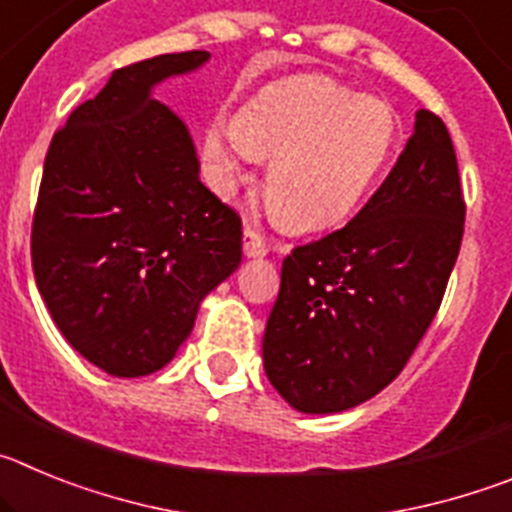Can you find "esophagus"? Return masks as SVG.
<instances>
[{
  "label": "esophagus",
  "mask_w": 512,
  "mask_h": 512,
  "mask_svg": "<svg viewBox=\"0 0 512 512\" xmlns=\"http://www.w3.org/2000/svg\"><path fill=\"white\" fill-rule=\"evenodd\" d=\"M269 248L271 243L266 241V235L261 230L251 228V225L243 228V251H246V256H264V253H269Z\"/></svg>",
  "instance_id": "obj_1"
}]
</instances>
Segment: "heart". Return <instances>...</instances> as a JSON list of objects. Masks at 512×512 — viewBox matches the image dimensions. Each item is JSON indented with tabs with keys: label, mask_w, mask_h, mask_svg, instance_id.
I'll use <instances>...</instances> for the list:
<instances>
[{
	"label": "heart",
	"mask_w": 512,
	"mask_h": 512,
	"mask_svg": "<svg viewBox=\"0 0 512 512\" xmlns=\"http://www.w3.org/2000/svg\"><path fill=\"white\" fill-rule=\"evenodd\" d=\"M397 122L374 97L328 76H295L264 89L233 125L207 133L212 182L230 194L253 158H274L266 200L289 230L346 220L372 189L395 148Z\"/></svg>",
	"instance_id": "1"
}]
</instances>
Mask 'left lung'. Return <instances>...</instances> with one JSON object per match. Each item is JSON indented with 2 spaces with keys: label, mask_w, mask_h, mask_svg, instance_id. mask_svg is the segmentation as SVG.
<instances>
[{
  "label": "left lung",
  "mask_w": 512,
  "mask_h": 512,
  "mask_svg": "<svg viewBox=\"0 0 512 512\" xmlns=\"http://www.w3.org/2000/svg\"><path fill=\"white\" fill-rule=\"evenodd\" d=\"M451 135L415 133L354 220L292 248L264 333V369L300 413H341L384 390L436 318L464 235Z\"/></svg>",
  "instance_id": "obj_1"
}]
</instances>
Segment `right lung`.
Here are the masks:
<instances>
[{"instance_id":"add662e5","label":"right lung","mask_w":512,"mask_h":512,"mask_svg":"<svg viewBox=\"0 0 512 512\" xmlns=\"http://www.w3.org/2000/svg\"><path fill=\"white\" fill-rule=\"evenodd\" d=\"M207 51L112 71L45 153L30 256L66 341L112 377L174 359L207 292L241 264V217L200 182L189 130L151 97Z\"/></svg>"}]
</instances>
